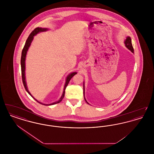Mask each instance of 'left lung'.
<instances>
[{"label": "left lung", "instance_id": "8db88e82", "mask_svg": "<svg viewBox=\"0 0 154 154\" xmlns=\"http://www.w3.org/2000/svg\"><path fill=\"white\" fill-rule=\"evenodd\" d=\"M125 46H126L133 53H134V49H133V46H132V40H131V38L130 37L128 36L126 37V40H125ZM83 87H84V93H85V92H85V89H84V84H83ZM84 99H85V102L87 103L88 104H89V103L87 102V101L86 100L85 97H84Z\"/></svg>", "mask_w": 154, "mask_h": 154}]
</instances>
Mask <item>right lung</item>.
Segmentation results:
<instances>
[{
    "instance_id": "right-lung-1",
    "label": "right lung",
    "mask_w": 154,
    "mask_h": 154,
    "mask_svg": "<svg viewBox=\"0 0 154 154\" xmlns=\"http://www.w3.org/2000/svg\"><path fill=\"white\" fill-rule=\"evenodd\" d=\"M48 29L47 28H35V29L33 30L31 33L30 34L29 36L28 37V38H27L26 41V43L25 44L23 47V48L22 50V55H21V73H22V82H23V86L25 87V89H26V92L29 94L35 100H36L37 102L38 103H39L40 104H42L43 105H45V106H50V105H53V104H57V103H59L60 102L62 99H63L64 97V96H65V89H66V87L67 86L70 80H71V79L73 77L74 75L75 74H77V72H73L72 73L70 74L69 75H68V76L66 78V82H65V87H64V89H63V94L61 96V97L60 98V99L58 101L56 102L52 103L51 104H44V103H42L39 102L38 101H37L36 99L35 98H34V97L33 96L31 95V94L30 93L28 89L27 88V86H26V81H25V58H26V53L27 51L28 50V48L30 45V44L33 39V36H35L36 34H37L39 32H44V31H46Z\"/></svg>"
}]
</instances>
